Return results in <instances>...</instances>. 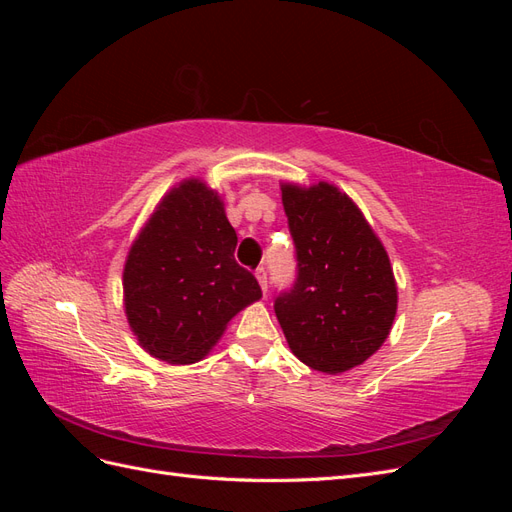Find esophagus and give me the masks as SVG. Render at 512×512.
<instances>
[{"label": "esophagus", "mask_w": 512, "mask_h": 512, "mask_svg": "<svg viewBox=\"0 0 512 512\" xmlns=\"http://www.w3.org/2000/svg\"><path fill=\"white\" fill-rule=\"evenodd\" d=\"M256 280H258L262 292H267V269L265 267H258L256 269Z\"/></svg>", "instance_id": "obj_1"}]
</instances>
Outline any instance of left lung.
<instances>
[{"label":"left lung","mask_w":512,"mask_h":512,"mask_svg":"<svg viewBox=\"0 0 512 512\" xmlns=\"http://www.w3.org/2000/svg\"><path fill=\"white\" fill-rule=\"evenodd\" d=\"M297 277L273 309L299 361L342 374L389 337L397 288L389 256L363 213L335 185H282Z\"/></svg>","instance_id":"1"}]
</instances>
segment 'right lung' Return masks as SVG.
<instances>
[{"instance_id":"obj_1","label":"right lung","mask_w":512,"mask_h":512,"mask_svg":"<svg viewBox=\"0 0 512 512\" xmlns=\"http://www.w3.org/2000/svg\"><path fill=\"white\" fill-rule=\"evenodd\" d=\"M237 232L205 183L168 192L134 241L123 269L128 322L141 346L168 363H196L228 320L262 297L235 260Z\"/></svg>"}]
</instances>
